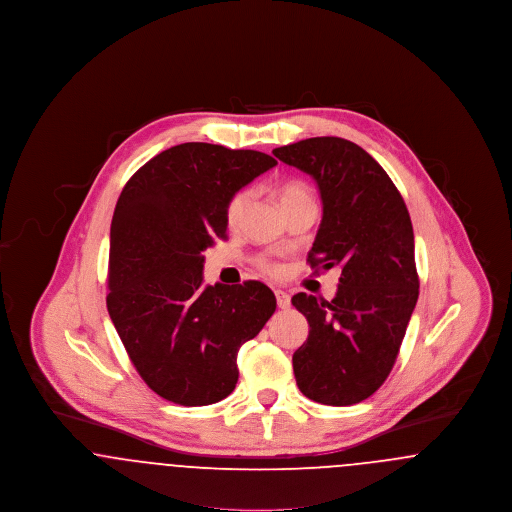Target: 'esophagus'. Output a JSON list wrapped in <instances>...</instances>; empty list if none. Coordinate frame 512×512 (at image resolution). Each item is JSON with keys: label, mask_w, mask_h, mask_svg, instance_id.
Segmentation results:
<instances>
[{"label": "esophagus", "mask_w": 512, "mask_h": 512, "mask_svg": "<svg viewBox=\"0 0 512 512\" xmlns=\"http://www.w3.org/2000/svg\"><path fill=\"white\" fill-rule=\"evenodd\" d=\"M276 303H278V307L280 309H288L290 307V303H292V297L288 295L286 292H282V290H276Z\"/></svg>", "instance_id": "1"}]
</instances>
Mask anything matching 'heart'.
I'll list each match as a JSON object with an SVG mask.
<instances>
[{"label": "heart", "instance_id": "1", "mask_svg": "<svg viewBox=\"0 0 512 512\" xmlns=\"http://www.w3.org/2000/svg\"><path fill=\"white\" fill-rule=\"evenodd\" d=\"M278 195H280L282 207L290 205L293 201L313 199L311 192H309L301 182H286V184H282L280 190H278ZM247 201H249V190H240V192H236V194L228 199V203H226V213H224L228 226H236V224L242 220ZM261 268L267 270L270 274H276V272H278V267H276L274 263H268V261H261Z\"/></svg>", "mask_w": 512, "mask_h": 512}]
</instances>
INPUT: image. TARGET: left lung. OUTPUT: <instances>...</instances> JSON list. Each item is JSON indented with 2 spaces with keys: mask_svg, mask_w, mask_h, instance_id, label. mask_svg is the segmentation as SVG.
I'll use <instances>...</instances> for the list:
<instances>
[{
  "mask_svg": "<svg viewBox=\"0 0 512 512\" xmlns=\"http://www.w3.org/2000/svg\"><path fill=\"white\" fill-rule=\"evenodd\" d=\"M272 153L317 182L311 268H341L332 301L292 297L311 328L293 353L295 382L322 405H355L390 376L418 299L411 217L388 172L349 140L309 138Z\"/></svg>",
  "mask_w": 512,
  "mask_h": 512,
  "instance_id": "obj_1",
  "label": "left lung"
}]
</instances>
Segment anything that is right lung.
I'll use <instances>...</instances> for the list:
<instances>
[{
	"mask_svg": "<svg viewBox=\"0 0 512 512\" xmlns=\"http://www.w3.org/2000/svg\"><path fill=\"white\" fill-rule=\"evenodd\" d=\"M276 159L188 142L126 182L111 222L107 311L138 374L163 399L211 405L238 382V351L276 311L263 282L203 286V251L226 240V203Z\"/></svg>",
	"mask_w": 512,
	"mask_h": 512,
	"instance_id": "right-lung-1",
	"label": "right lung"
}]
</instances>
